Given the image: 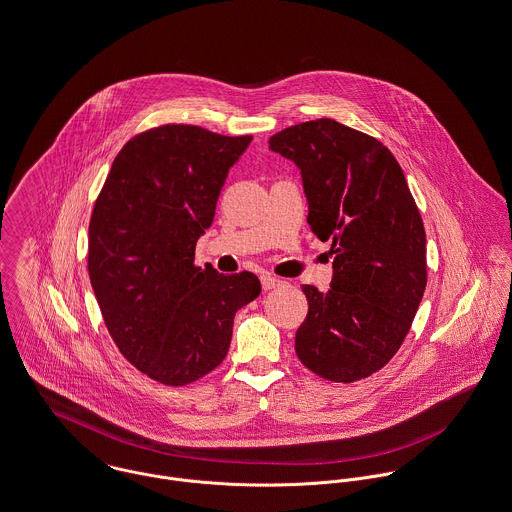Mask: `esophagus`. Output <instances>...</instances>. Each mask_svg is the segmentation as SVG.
<instances>
[{"instance_id":"esophagus-1","label":"esophagus","mask_w":512,"mask_h":512,"mask_svg":"<svg viewBox=\"0 0 512 512\" xmlns=\"http://www.w3.org/2000/svg\"><path fill=\"white\" fill-rule=\"evenodd\" d=\"M280 284H282V280H278L275 276H261V286H263V290H265V292H267V290H273V288L280 286Z\"/></svg>"}]
</instances>
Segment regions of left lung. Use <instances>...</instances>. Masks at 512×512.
<instances>
[{
    "instance_id": "1",
    "label": "left lung",
    "mask_w": 512,
    "mask_h": 512,
    "mask_svg": "<svg viewBox=\"0 0 512 512\" xmlns=\"http://www.w3.org/2000/svg\"><path fill=\"white\" fill-rule=\"evenodd\" d=\"M269 146L300 167L308 224L335 255L327 292L302 284L296 354L323 380L368 378L399 351L427 286L421 212L394 154L333 118L288 126Z\"/></svg>"
}]
</instances>
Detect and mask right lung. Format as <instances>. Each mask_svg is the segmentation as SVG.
I'll return each instance as SVG.
<instances>
[{"label":"right lung","instance_id":"obj_1","mask_svg":"<svg viewBox=\"0 0 512 512\" xmlns=\"http://www.w3.org/2000/svg\"><path fill=\"white\" fill-rule=\"evenodd\" d=\"M251 134L159 124L132 136L89 220L87 271L120 354L165 386H187L228 354L237 310L259 278L195 265L230 167Z\"/></svg>","mask_w":512,"mask_h":512}]
</instances>
